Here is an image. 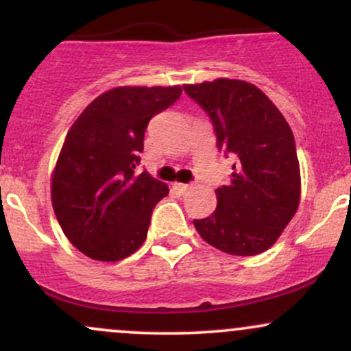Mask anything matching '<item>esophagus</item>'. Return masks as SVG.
I'll return each instance as SVG.
<instances>
[{"label":"esophagus","instance_id":"esophagus-1","mask_svg":"<svg viewBox=\"0 0 351 351\" xmlns=\"http://www.w3.org/2000/svg\"><path fill=\"white\" fill-rule=\"evenodd\" d=\"M173 188H175L180 195H186L189 189H191L189 184H184V183H173Z\"/></svg>","mask_w":351,"mask_h":351}]
</instances>
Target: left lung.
Segmentation results:
<instances>
[{
  "label": "left lung",
  "instance_id": "left-lung-1",
  "mask_svg": "<svg viewBox=\"0 0 351 351\" xmlns=\"http://www.w3.org/2000/svg\"><path fill=\"white\" fill-rule=\"evenodd\" d=\"M183 88L211 119L217 147L234 160L231 183L216 189L211 216L193 221L196 231L232 256L267 251L300 203V167L287 120L245 80L216 79Z\"/></svg>",
  "mask_w": 351,
  "mask_h": 351
}]
</instances>
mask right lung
<instances>
[{"instance_id": "right-lung-1", "label": "right lung", "mask_w": 351, "mask_h": 351, "mask_svg": "<svg viewBox=\"0 0 351 351\" xmlns=\"http://www.w3.org/2000/svg\"><path fill=\"white\" fill-rule=\"evenodd\" d=\"M181 86L115 87L92 100L67 132L51 176L64 234L87 257L117 263L147 239L167 184L136 173L147 125L180 99Z\"/></svg>"}]
</instances>
